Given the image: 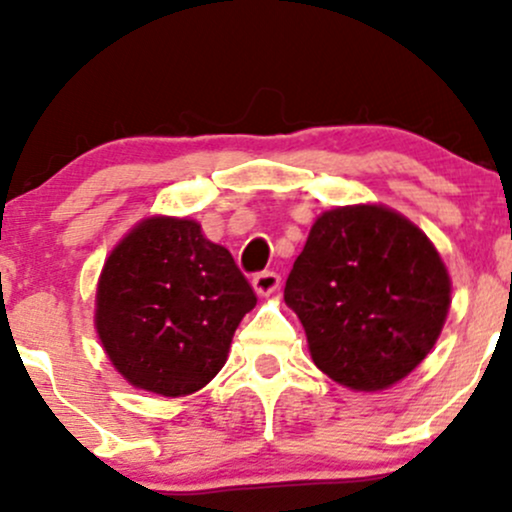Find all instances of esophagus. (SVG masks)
<instances>
[{
    "label": "esophagus",
    "mask_w": 512,
    "mask_h": 512,
    "mask_svg": "<svg viewBox=\"0 0 512 512\" xmlns=\"http://www.w3.org/2000/svg\"><path fill=\"white\" fill-rule=\"evenodd\" d=\"M279 284H281V276L276 272H260L255 274V279H252V286H255L257 296H269V293L279 289Z\"/></svg>",
    "instance_id": "1"
}]
</instances>
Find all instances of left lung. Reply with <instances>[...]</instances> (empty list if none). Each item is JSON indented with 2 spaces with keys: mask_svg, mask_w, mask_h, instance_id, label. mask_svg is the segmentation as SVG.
<instances>
[{
  "mask_svg": "<svg viewBox=\"0 0 512 512\" xmlns=\"http://www.w3.org/2000/svg\"><path fill=\"white\" fill-rule=\"evenodd\" d=\"M284 301L334 383L375 392L399 383L438 342L450 276L421 228L383 204L317 216Z\"/></svg>",
  "mask_w": 512,
  "mask_h": 512,
  "instance_id": "obj_1",
  "label": "left lung"
}]
</instances>
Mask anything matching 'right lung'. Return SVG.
<instances>
[{
    "label": "right lung",
    "instance_id": "right-lung-1",
    "mask_svg": "<svg viewBox=\"0 0 512 512\" xmlns=\"http://www.w3.org/2000/svg\"><path fill=\"white\" fill-rule=\"evenodd\" d=\"M255 303L231 252L204 238L197 221L151 216L103 264L96 330L129 385L185 397L223 368Z\"/></svg>",
    "mask_w": 512,
    "mask_h": 512
}]
</instances>
